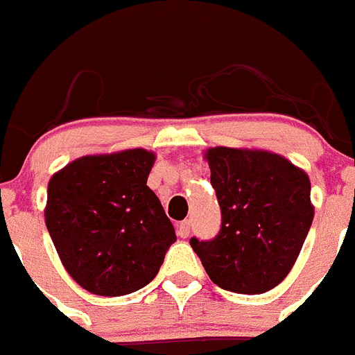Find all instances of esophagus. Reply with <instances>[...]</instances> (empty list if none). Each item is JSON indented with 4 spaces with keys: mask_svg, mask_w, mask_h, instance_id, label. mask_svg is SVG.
<instances>
[{
    "mask_svg": "<svg viewBox=\"0 0 355 355\" xmlns=\"http://www.w3.org/2000/svg\"><path fill=\"white\" fill-rule=\"evenodd\" d=\"M188 234H190V220H183L178 225V236L188 238Z\"/></svg>",
    "mask_w": 355,
    "mask_h": 355,
    "instance_id": "34e87169",
    "label": "esophagus"
}]
</instances>
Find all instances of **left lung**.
<instances>
[{
    "label": "left lung",
    "instance_id": "left-lung-1",
    "mask_svg": "<svg viewBox=\"0 0 355 355\" xmlns=\"http://www.w3.org/2000/svg\"><path fill=\"white\" fill-rule=\"evenodd\" d=\"M206 159L222 224L215 238L193 236L190 245L216 286L265 293L286 277L309 233V178L266 150L215 147Z\"/></svg>",
    "mask_w": 355,
    "mask_h": 355
}]
</instances>
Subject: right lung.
<instances>
[{"instance_id": "obj_1", "label": "right lung", "mask_w": 355, "mask_h": 355, "mask_svg": "<svg viewBox=\"0 0 355 355\" xmlns=\"http://www.w3.org/2000/svg\"><path fill=\"white\" fill-rule=\"evenodd\" d=\"M153 163L146 149L83 156L49 181V236L69 275L90 293L119 297L144 288L175 241L147 187Z\"/></svg>"}]
</instances>
